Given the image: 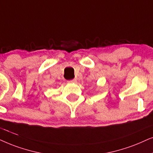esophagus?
Returning <instances> with one entry per match:
<instances>
[{"instance_id":"obj_1","label":"esophagus","mask_w":153,"mask_h":153,"mask_svg":"<svg viewBox=\"0 0 153 153\" xmlns=\"http://www.w3.org/2000/svg\"><path fill=\"white\" fill-rule=\"evenodd\" d=\"M68 83H75L77 82V80L76 79H73V80H69L68 81Z\"/></svg>"}]
</instances>
